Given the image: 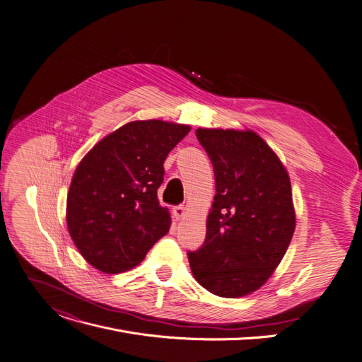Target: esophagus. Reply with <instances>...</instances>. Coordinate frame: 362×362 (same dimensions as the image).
<instances>
[{
    "label": "esophagus",
    "mask_w": 362,
    "mask_h": 362,
    "mask_svg": "<svg viewBox=\"0 0 362 362\" xmlns=\"http://www.w3.org/2000/svg\"><path fill=\"white\" fill-rule=\"evenodd\" d=\"M173 216H175V218L179 222V220L185 218V216H186V209H185L183 206L173 207Z\"/></svg>",
    "instance_id": "esophagus-1"
}]
</instances>
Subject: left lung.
Segmentation results:
<instances>
[{
    "label": "left lung",
    "instance_id": "8db88e82",
    "mask_svg": "<svg viewBox=\"0 0 362 362\" xmlns=\"http://www.w3.org/2000/svg\"><path fill=\"white\" fill-rule=\"evenodd\" d=\"M214 167V202L204 245L187 253L210 293L237 298L259 290L278 268L296 229L288 171L253 130L198 129Z\"/></svg>",
    "mask_w": 362,
    "mask_h": 362
}]
</instances>
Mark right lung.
Instances as JSON below:
<instances>
[{
    "instance_id": "1",
    "label": "right lung",
    "mask_w": 362,
    "mask_h": 362,
    "mask_svg": "<svg viewBox=\"0 0 362 362\" xmlns=\"http://www.w3.org/2000/svg\"><path fill=\"white\" fill-rule=\"evenodd\" d=\"M191 125L132 121L109 133L78 164L66 198V225L81 256L105 274L142 262L168 232L171 217L156 191L170 151Z\"/></svg>"
}]
</instances>
